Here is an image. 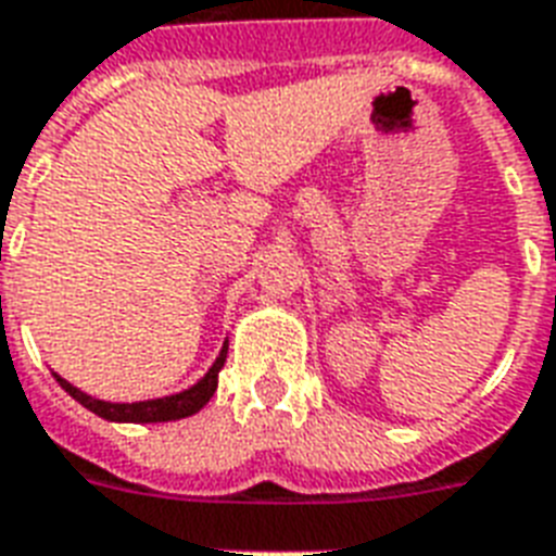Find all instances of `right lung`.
<instances>
[{"label":"right lung","mask_w":556,"mask_h":556,"mask_svg":"<svg viewBox=\"0 0 556 556\" xmlns=\"http://www.w3.org/2000/svg\"><path fill=\"white\" fill-rule=\"evenodd\" d=\"M226 354H229V339L219 348L217 359L211 363V368L202 374L200 380L188 386V389L176 391V394H165V397L153 400H136V403H110V400H98L92 394H86L68 380H63L58 371L54 380L60 382V389L66 391L68 397H75L84 408H89L92 415L110 420V424H165V420H182V417L197 415L217 391V377L219 368L226 365Z\"/></svg>","instance_id":"1"}]
</instances>
